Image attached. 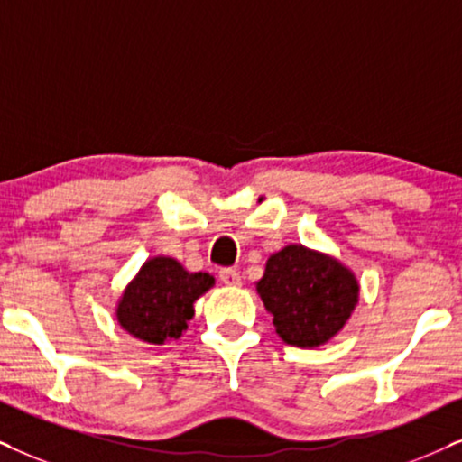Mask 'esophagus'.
<instances>
[{
	"instance_id": "1",
	"label": "esophagus",
	"mask_w": 462,
	"mask_h": 462,
	"mask_svg": "<svg viewBox=\"0 0 462 462\" xmlns=\"http://www.w3.org/2000/svg\"><path fill=\"white\" fill-rule=\"evenodd\" d=\"M219 279H221V282H224L226 285H232V288H238V285L243 283L241 273L235 271V268H221V271H219Z\"/></svg>"
}]
</instances>
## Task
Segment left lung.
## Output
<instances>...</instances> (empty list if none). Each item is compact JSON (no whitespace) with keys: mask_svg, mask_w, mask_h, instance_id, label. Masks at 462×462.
<instances>
[{"mask_svg":"<svg viewBox=\"0 0 462 462\" xmlns=\"http://www.w3.org/2000/svg\"><path fill=\"white\" fill-rule=\"evenodd\" d=\"M255 291L283 343L313 349L332 341L360 300L354 271L324 251L285 245L266 260Z\"/></svg>","mask_w":462,"mask_h":462,"instance_id":"8db88e82","label":"left lung"}]
</instances>
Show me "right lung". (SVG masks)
I'll return each mask as SVG.
<instances>
[{
    "instance_id": "add662e5",
    "label": "right lung",
    "mask_w": 462,
    "mask_h": 462,
    "mask_svg": "<svg viewBox=\"0 0 462 462\" xmlns=\"http://www.w3.org/2000/svg\"><path fill=\"white\" fill-rule=\"evenodd\" d=\"M213 285V274L189 273L179 260L155 255L140 266L116 299V324L138 341L163 346L188 330L196 300Z\"/></svg>"
}]
</instances>
